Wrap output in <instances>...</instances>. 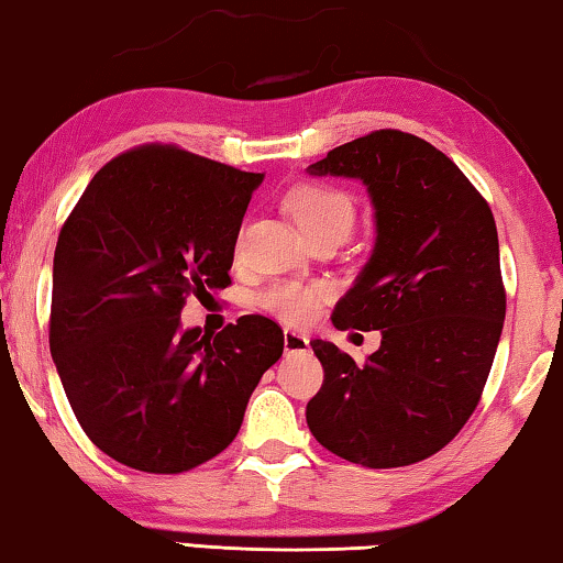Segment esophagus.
Segmentation results:
<instances>
[{
  "label": "esophagus",
  "mask_w": 563,
  "mask_h": 563,
  "mask_svg": "<svg viewBox=\"0 0 563 563\" xmlns=\"http://www.w3.org/2000/svg\"><path fill=\"white\" fill-rule=\"evenodd\" d=\"M283 345H285V353H300V351H308L310 341L300 333V330L285 328L283 330Z\"/></svg>",
  "instance_id": "34e87169"
}]
</instances>
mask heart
<instances>
[{
  "label": "heart",
  "instance_id": "b5f03b06",
  "mask_svg": "<svg viewBox=\"0 0 563 563\" xmlns=\"http://www.w3.org/2000/svg\"><path fill=\"white\" fill-rule=\"evenodd\" d=\"M285 208L298 222L306 238L316 235H338L345 238L355 222V200L341 187L302 183L292 187L285 198ZM328 298L323 283H298L283 280L273 283L261 292V306L271 310L288 323H306L316 316L320 302Z\"/></svg>",
  "mask_w": 563,
  "mask_h": 563
}]
</instances>
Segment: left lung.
Listing matches in <instances>:
<instances>
[{
  "label": "left lung",
  "mask_w": 563,
  "mask_h": 563,
  "mask_svg": "<svg viewBox=\"0 0 563 563\" xmlns=\"http://www.w3.org/2000/svg\"><path fill=\"white\" fill-rule=\"evenodd\" d=\"M308 173L368 187L376 245L333 325L380 330L363 365L310 341L325 376L308 428L351 463L410 466L466 426L494 365L506 316L494 212L451 157L400 130L345 142Z\"/></svg>",
  "instance_id": "obj_1"
}]
</instances>
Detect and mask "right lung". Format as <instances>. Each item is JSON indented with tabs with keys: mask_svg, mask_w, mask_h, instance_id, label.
<instances>
[{
	"mask_svg": "<svg viewBox=\"0 0 563 563\" xmlns=\"http://www.w3.org/2000/svg\"><path fill=\"white\" fill-rule=\"evenodd\" d=\"M261 183L177 145H140L92 177L62 225L49 351L82 431L124 466L183 474L218 456L283 355L265 316L218 335L180 328L187 298L228 288Z\"/></svg>",
	"mask_w": 563,
	"mask_h": 563,
	"instance_id": "add662e5",
	"label": "right lung"
}]
</instances>
